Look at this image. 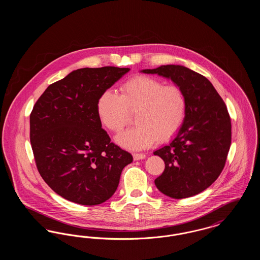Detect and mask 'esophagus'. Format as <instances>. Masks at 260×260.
I'll use <instances>...</instances> for the list:
<instances>
[{
  "label": "esophagus",
  "mask_w": 260,
  "mask_h": 260,
  "mask_svg": "<svg viewBox=\"0 0 260 260\" xmlns=\"http://www.w3.org/2000/svg\"><path fill=\"white\" fill-rule=\"evenodd\" d=\"M133 157H134V159L137 161V160H143V159H145L146 158V155L145 154H143V153H134L133 154Z\"/></svg>",
  "instance_id": "esophagus-1"
}]
</instances>
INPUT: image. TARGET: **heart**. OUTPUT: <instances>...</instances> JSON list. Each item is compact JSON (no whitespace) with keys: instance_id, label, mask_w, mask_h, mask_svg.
<instances>
[{"instance_id":"b5f03b06","label":"heart","mask_w":260,"mask_h":260,"mask_svg":"<svg viewBox=\"0 0 260 260\" xmlns=\"http://www.w3.org/2000/svg\"><path fill=\"white\" fill-rule=\"evenodd\" d=\"M96 106L101 123L115 134L124 129L129 113H136L137 125L119 135L116 141L124 148L141 150L157 140L168 141L178 133L185 120L187 99L176 85L166 86L155 78L136 76L121 86L120 95L104 91Z\"/></svg>"}]
</instances>
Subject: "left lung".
Masks as SVG:
<instances>
[{"label": "left lung", "mask_w": 260, "mask_h": 260, "mask_svg": "<svg viewBox=\"0 0 260 260\" xmlns=\"http://www.w3.org/2000/svg\"><path fill=\"white\" fill-rule=\"evenodd\" d=\"M141 72L171 79L187 99L182 126L169 145L154 152L165 161L155 185L171 198L195 196L217 179L225 166L231 145L227 107L210 81L187 67L162 65Z\"/></svg>", "instance_id": "8db88e82"}]
</instances>
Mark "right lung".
I'll return each instance as SVG.
<instances>
[{"label": "right lung", "instance_id": "right-lung-1", "mask_svg": "<svg viewBox=\"0 0 260 260\" xmlns=\"http://www.w3.org/2000/svg\"><path fill=\"white\" fill-rule=\"evenodd\" d=\"M129 68L75 70L50 85L30 114L38 171L62 198L95 206L111 198L133 156L111 142L98 115L99 96Z\"/></svg>", "mask_w": 260, "mask_h": 260}]
</instances>
